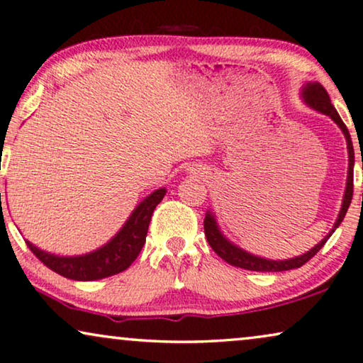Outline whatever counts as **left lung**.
<instances>
[{"label":"left lung","instance_id":"8db88e82","mask_svg":"<svg viewBox=\"0 0 363 363\" xmlns=\"http://www.w3.org/2000/svg\"><path fill=\"white\" fill-rule=\"evenodd\" d=\"M301 98L303 103H306L308 108H312L313 111H318L320 114H325L330 118L333 123L340 128V131L344 133L345 141H347V151H349V172H347V186H345V192H344V199H342V207L339 216H337V220L330 232L323 238L320 242L317 245H313L311 250H307L306 254L298 255V257H292V259H284V260H272V259H265V257H259V255H254L247 252V250L240 249L239 245H235L234 242H230L229 239L222 234L219 224H217L216 216L212 214L211 211L206 212V219H204V232L207 242L212 247V250L219 255L220 259H224L225 262H229L230 265H235V267L240 269H247V270H255V272H282V270H291V269H298L302 267L303 264L308 262L313 255H315L318 250L323 247V244L330 239V235L335 232L337 227L342 224L344 217L347 214V209H349L350 202H352V196H354V164H355V154H354V144H352L350 139V133L347 129V125L344 124V121L340 119L337 109L333 108L330 103V98H328L327 91L323 89V86L320 83H307L302 88Z\"/></svg>","mask_w":363,"mask_h":363}]
</instances>
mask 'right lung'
I'll return each mask as SVG.
<instances>
[{
  "label": "right lung",
  "mask_w": 363,
  "mask_h": 363,
  "mask_svg": "<svg viewBox=\"0 0 363 363\" xmlns=\"http://www.w3.org/2000/svg\"><path fill=\"white\" fill-rule=\"evenodd\" d=\"M166 192L167 191L161 187L139 202L118 234L93 252L83 255H56L41 250L30 240H26V244L46 267L66 279L84 280L86 282V280H99L109 277V275H116L128 269L141 252L143 245L146 242L152 212L162 201V197L166 196Z\"/></svg>",
  "instance_id": "right-lung-1"
}]
</instances>
